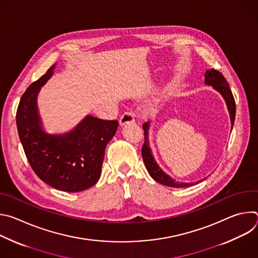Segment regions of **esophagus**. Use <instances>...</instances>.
I'll list each match as a JSON object with an SVG mask.
<instances>
[{"label": "esophagus", "mask_w": 258, "mask_h": 258, "mask_svg": "<svg viewBox=\"0 0 258 258\" xmlns=\"http://www.w3.org/2000/svg\"><path fill=\"white\" fill-rule=\"evenodd\" d=\"M134 121H135V114H134L132 110H127V111H125L120 117V124L121 125L126 124V123H132Z\"/></svg>", "instance_id": "1"}]
</instances>
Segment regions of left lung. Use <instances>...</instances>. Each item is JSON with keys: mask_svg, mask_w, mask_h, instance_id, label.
Listing matches in <instances>:
<instances>
[{"mask_svg": "<svg viewBox=\"0 0 258 258\" xmlns=\"http://www.w3.org/2000/svg\"><path fill=\"white\" fill-rule=\"evenodd\" d=\"M205 84L212 86L215 90H217L220 94L223 95V97L225 98L227 105H228V109L230 111V115H231V121H232V125H234V121H235V115H236V103H235V99L234 96L232 94V91L230 89V86L227 82V80L225 79V77L223 76V73L214 69H208L205 72ZM143 128H144V144L142 147V157L144 160V163L146 165L147 170H148L149 174L161 185L167 186V187H172V188H186V187H190L193 186V183H189V182H178L175 181L174 179H172L170 176H168L167 174H165L160 167L156 164L152 154H151V150L149 148L148 145V140H147V136H148V123H144L143 124ZM201 181V180H200ZM197 183V182H195Z\"/></svg>", "mask_w": 258, "mask_h": 258, "instance_id": "8db88e82", "label": "left lung"}]
</instances>
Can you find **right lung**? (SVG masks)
Listing matches in <instances>:
<instances>
[{
    "label": "right lung",
    "mask_w": 258,
    "mask_h": 258,
    "mask_svg": "<svg viewBox=\"0 0 258 258\" xmlns=\"http://www.w3.org/2000/svg\"><path fill=\"white\" fill-rule=\"evenodd\" d=\"M54 68L55 64L22 95L16 112L17 131L35 174L57 190L76 193L91 188L99 180L104 151L118 121L87 116L67 135L44 133L36 110V96Z\"/></svg>",
    "instance_id": "right-lung-1"
}]
</instances>
